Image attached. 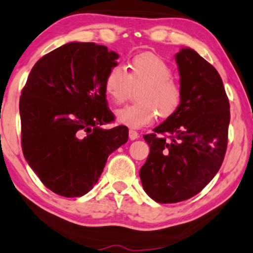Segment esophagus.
Returning <instances> with one entry per match:
<instances>
[{"label":"esophagus","mask_w":253,"mask_h":253,"mask_svg":"<svg viewBox=\"0 0 253 253\" xmlns=\"http://www.w3.org/2000/svg\"><path fill=\"white\" fill-rule=\"evenodd\" d=\"M139 137V133L136 132V130H133V129H129V139L130 140H135Z\"/></svg>","instance_id":"34e87169"}]
</instances>
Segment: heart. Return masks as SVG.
<instances>
[{
	"mask_svg": "<svg viewBox=\"0 0 253 253\" xmlns=\"http://www.w3.org/2000/svg\"><path fill=\"white\" fill-rule=\"evenodd\" d=\"M172 70L166 60L153 52L133 56L126 65L108 70L104 78L105 93L113 103L121 104L128 98L132 87L137 92L139 103L117 111V120L129 128H141L156 119L171 118L183 100L181 85L171 78Z\"/></svg>",
	"mask_w": 253,
	"mask_h": 253,
	"instance_id": "b5f03b06",
	"label": "heart"
}]
</instances>
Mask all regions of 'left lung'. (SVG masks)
Segmentation results:
<instances>
[{
	"instance_id": "obj_1",
	"label": "left lung",
	"mask_w": 253,
	"mask_h": 253,
	"mask_svg": "<svg viewBox=\"0 0 253 253\" xmlns=\"http://www.w3.org/2000/svg\"><path fill=\"white\" fill-rule=\"evenodd\" d=\"M183 91L180 108L143 139L149 155L140 169L147 195L158 203L195 196L219 170L228 146L230 105L219 73L196 51L176 53Z\"/></svg>"
}]
</instances>
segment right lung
I'll return each mask as SVG.
<instances>
[{
    "label": "right lung",
    "mask_w": 253,
    "mask_h": 253,
    "mask_svg": "<svg viewBox=\"0 0 253 253\" xmlns=\"http://www.w3.org/2000/svg\"><path fill=\"white\" fill-rule=\"evenodd\" d=\"M118 53L95 43H68L31 69L20 98L22 150L51 191L87 194L111 153L128 140L126 126L101 128L116 117L107 107L104 78Z\"/></svg>",
    "instance_id": "right-lung-1"
}]
</instances>
